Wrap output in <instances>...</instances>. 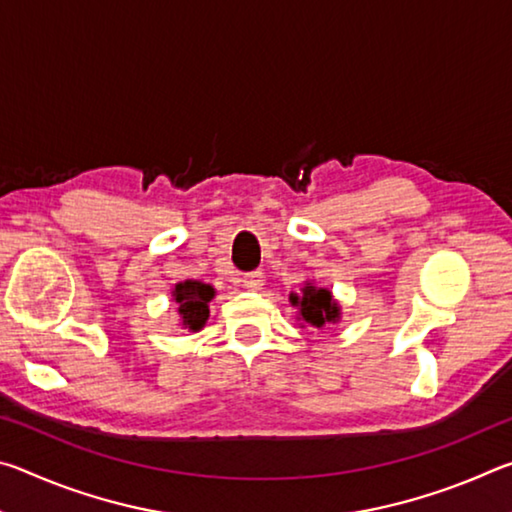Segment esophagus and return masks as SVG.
Listing matches in <instances>:
<instances>
[{
    "label": "esophagus",
    "mask_w": 512,
    "mask_h": 512,
    "mask_svg": "<svg viewBox=\"0 0 512 512\" xmlns=\"http://www.w3.org/2000/svg\"><path fill=\"white\" fill-rule=\"evenodd\" d=\"M241 282H244V287L250 291H259L264 287V273L262 271H253V273H246L241 277Z\"/></svg>",
    "instance_id": "obj_1"
}]
</instances>
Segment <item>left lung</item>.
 Masks as SVG:
<instances>
[{
    "label": "left lung",
    "mask_w": 512,
    "mask_h": 512,
    "mask_svg": "<svg viewBox=\"0 0 512 512\" xmlns=\"http://www.w3.org/2000/svg\"><path fill=\"white\" fill-rule=\"evenodd\" d=\"M291 305L300 309V318L302 323H307L311 327H325L332 325L341 318V307L336 305V300L332 298V291L327 289H318L314 284L307 282L302 287V296L298 293H291L289 296Z\"/></svg>",
    "instance_id": "8db88e82"
}]
</instances>
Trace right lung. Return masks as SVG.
I'll list each match as a JSON object with an SVG mask.
<instances>
[{"label":"right lung","instance_id":"1","mask_svg":"<svg viewBox=\"0 0 512 512\" xmlns=\"http://www.w3.org/2000/svg\"><path fill=\"white\" fill-rule=\"evenodd\" d=\"M214 293V287L198 280H185L176 284L171 296L178 305V318L183 329L198 332V329L205 327L207 316H210V300L214 298Z\"/></svg>","mask_w":512,"mask_h":512}]
</instances>
